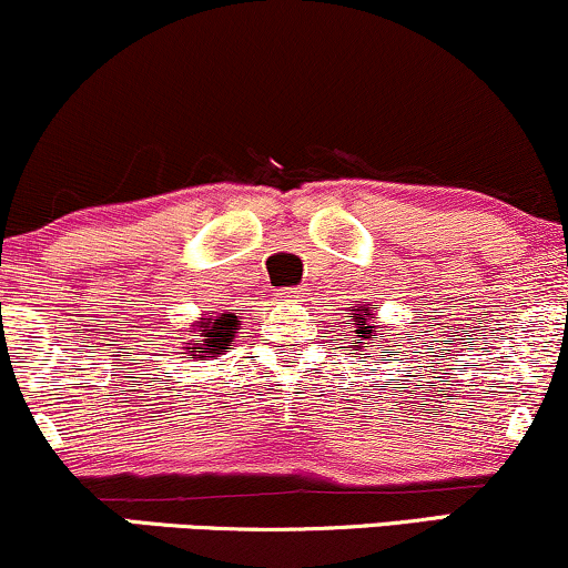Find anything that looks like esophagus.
Listing matches in <instances>:
<instances>
[{
	"instance_id": "34e87169",
	"label": "esophagus",
	"mask_w": 568,
	"mask_h": 568,
	"mask_svg": "<svg viewBox=\"0 0 568 568\" xmlns=\"http://www.w3.org/2000/svg\"><path fill=\"white\" fill-rule=\"evenodd\" d=\"M280 302H302V288H285L277 293Z\"/></svg>"
}]
</instances>
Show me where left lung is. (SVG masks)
I'll return each instance as SVG.
<instances>
[{
  "label": "left lung",
  "mask_w": 568,
  "mask_h": 568,
  "mask_svg": "<svg viewBox=\"0 0 568 568\" xmlns=\"http://www.w3.org/2000/svg\"><path fill=\"white\" fill-rule=\"evenodd\" d=\"M378 310V304L373 302H359L357 306H349V325L354 333V346H349L352 352H362L367 344H375V341H384L388 344L384 333L378 331V325L373 323V312Z\"/></svg>",
  "instance_id": "8db88e82"
}]
</instances>
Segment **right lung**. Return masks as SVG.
Segmentation results:
<instances>
[{"instance_id":"1","label":"right lung","mask_w":568,"mask_h":568,"mask_svg":"<svg viewBox=\"0 0 568 568\" xmlns=\"http://www.w3.org/2000/svg\"><path fill=\"white\" fill-rule=\"evenodd\" d=\"M237 331H241V317L235 312H222V314H203L193 325L187 327V336H193L182 344V354H187L190 359H203V357H219L224 349H230L232 341H235Z\"/></svg>"}]
</instances>
